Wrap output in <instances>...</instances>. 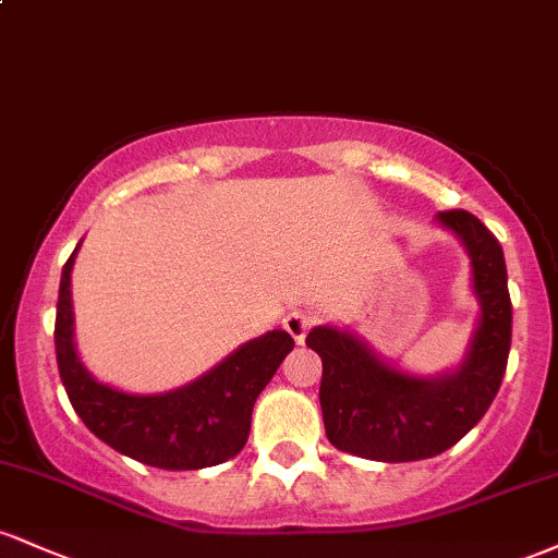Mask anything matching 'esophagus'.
Returning <instances> with one entry per match:
<instances>
[{
	"mask_svg": "<svg viewBox=\"0 0 558 558\" xmlns=\"http://www.w3.org/2000/svg\"><path fill=\"white\" fill-rule=\"evenodd\" d=\"M283 328L291 332V338L296 343H304L306 338V330L312 328V317L304 315V312H288L286 319H283Z\"/></svg>",
	"mask_w": 558,
	"mask_h": 558,
	"instance_id": "34e87169",
	"label": "esophagus"
}]
</instances>
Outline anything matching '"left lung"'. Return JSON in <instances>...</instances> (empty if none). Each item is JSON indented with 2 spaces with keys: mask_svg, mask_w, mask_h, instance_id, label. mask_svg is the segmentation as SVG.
<instances>
[{
  "mask_svg": "<svg viewBox=\"0 0 558 558\" xmlns=\"http://www.w3.org/2000/svg\"><path fill=\"white\" fill-rule=\"evenodd\" d=\"M438 222L464 243L480 323L462 364L420 377L396 369L349 330L319 325L306 345L323 360L319 407L336 448L373 462H417L444 453L483 420L501 388L511 345L504 248L475 215L448 209Z\"/></svg>",
  "mask_w": 558,
  "mask_h": 558,
  "instance_id": "1",
  "label": "left lung"
}]
</instances>
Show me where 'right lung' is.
I'll return each mask as SVG.
<instances>
[{
  "instance_id": "1",
  "label": "right lung",
  "mask_w": 558,
  "mask_h": 558,
  "mask_svg": "<svg viewBox=\"0 0 558 558\" xmlns=\"http://www.w3.org/2000/svg\"><path fill=\"white\" fill-rule=\"evenodd\" d=\"M78 246L62 267L54 349L62 386L83 425L114 451L159 470H204L233 459L246 446L254 401L293 349V338L286 330L265 332L170 393L138 396L105 386L83 367L73 343L70 272Z\"/></svg>"
}]
</instances>
